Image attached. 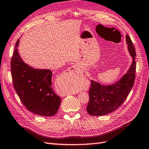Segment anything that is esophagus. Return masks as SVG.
I'll return each instance as SVG.
<instances>
[{
    "label": "esophagus",
    "mask_w": 149,
    "mask_h": 149,
    "mask_svg": "<svg viewBox=\"0 0 149 149\" xmlns=\"http://www.w3.org/2000/svg\"><path fill=\"white\" fill-rule=\"evenodd\" d=\"M75 69V67H74V66H73V67H72V70H74V69Z\"/></svg>",
    "instance_id": "1"
}]
</instances>
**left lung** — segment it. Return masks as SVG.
Returning <instances> with one entry per match:
<instances>
[{
    "label": "left lung",
    "mask_w": 149,
    "mask_h": 149,
    "mask_svg": "<svg viewBox=\"0 0 149 149\" xmlns=\"http://www.w3.org/2000/svg\"><path fill=\"white\" fill-rule=\"evenodd\" d=\"M126 41L132 63L127 73L120 80L110 86H104L91 80L89 89V100L87 111L89 115L100 116L117 110L124 103L133 87L135 79L136 52L130 37L126 36Z\"/></svg>",
    "instance_id": "left-lung-1"
}]
</instances>
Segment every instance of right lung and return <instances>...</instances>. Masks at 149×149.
Returning a JSON list of instances; mask_svg holds the SVG:
<instances>
[{"instance_id":"right-lung-1","label":"right lung","mask_w":149,"mask_h":149,"mask_svg":"<svg viewBox=\"0 0 149 149\" xmlns=\"http://www.w3.org/2000/svg\"><path fill=\"white\" fill-rule=\"evenodd\" d=\"M10 61L13 86L19 98L30 112L44 117L53 116L61 105V97L52 86V72L47 69H34L20 57L17 46Z\"/></svg>"}]
</instances>
